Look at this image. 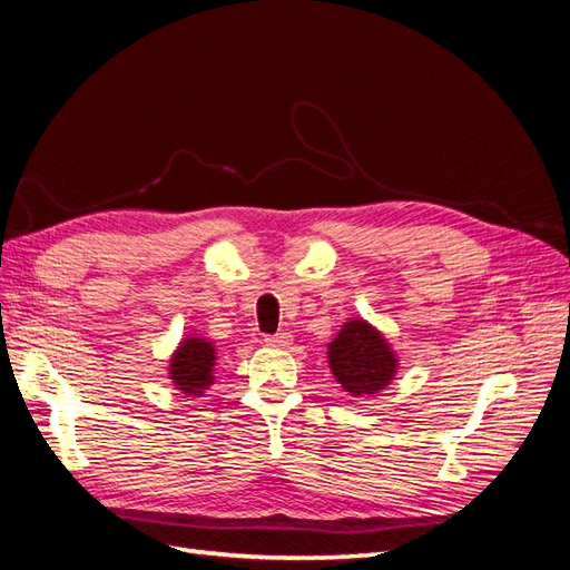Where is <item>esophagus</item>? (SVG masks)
Listing matches in <instances>:
<instances>
[{"instance_id": "obj_1", "label": "esophagus", "mask_w": 570, "mask_h": 570, "mask_svg": "<svg viewBox=\"0 0 570 570\" xmlns=\"http://www.w3.org/2000/svg\"><path fill=\"white\" fill-rule=\"evenodd\" d=\"M268 347H278V350H285L292 344V335L289 333H275V335H266L264 340Z\"/></svg>"}]
</instances>
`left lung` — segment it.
Listing matches in <instances>:
<instances>
[{"label": "left lung", "instance_id": "left-lung-1", "mask_svg": "<svg viewBox=\"0 0 570 570\" xmlns=\"http://www.w3.org/2000/svg\"><path fill=\"white\" fill-rule=\"evenodd\" d=\"M327 366L352 396L385 390L396 373V354L385 335L364 318H350L327 344Z\"/></svg>", "mask_w": 570, "mask_h": 570}]
</instances>
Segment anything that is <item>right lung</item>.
Returning a JSON list of instances; mask_svg holds the SVG:
<instances>
[{
	"label": "right lung",
	"instance_id": "1",
	"mask_svg": "<svg viewBox=\"0 0 570 570\" xmlns=\"http://www.w3.org/2000/svg\"><path fill=\"white\" fill-rule=\"evenodd\" d=\"M214 342L199 335H187L168 361V377L174 381L176 390L189 396H202L209 385H214Z\"/></svg>",
	"mask_w": 570,
	"mask_h": 570
}]
</instances>
